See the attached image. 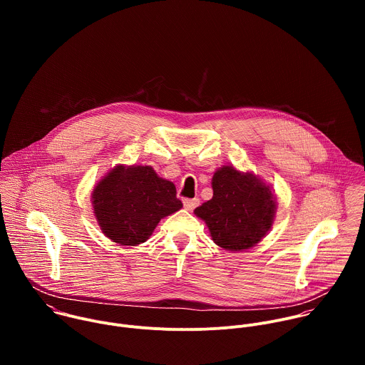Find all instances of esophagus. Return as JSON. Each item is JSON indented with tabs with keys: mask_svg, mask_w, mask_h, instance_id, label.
Masks as SVG:
<instances>
[{
	"mask_svg": "<svg viewBox=\"0 0 365 365\" xmlns=\"http://www.w3.org/2000/svg\"><path fill=\"white\" fill-rule=\"evenodd\" d=\"M199 205V199H196V197H193V199H183V206L186 207L187 211H193L195 207Z\"/></svg>",
	"mask_w": 365,
	"mask_h": 365,
	"instance_id": "1",
	"label": "esophagus"
}]
</instances>
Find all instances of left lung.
<instances>
[{
  "mask_svg": "<svg viewBox=\"0 0 365 365\" xmlns=\"http://www.w3.org/2000/svg\"><path fill=\"white\" fill-rule=\"evenodd\" d=\"M214 196L195 210L215 244L228 251H242L270 230L276 202L269 186L250 173L224 166L212 178Z\"/></svg>",
  "mask_w": 365,
  "mask_h": 365,
  "instance_id": "left-lung-1",
  "label": "left lung"
}]
</instances>
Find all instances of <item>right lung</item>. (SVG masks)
<instances>
[{"mask_svg":"<svg viewBox=\"0 0 365 365\" xmlns=\"http://www.w3.org/2000/svg\"><path fill=\"white\" fill-rule=\"evenodd\" d=\"M92 205L102 232L121 245L147 241L162 218L182 207L175 185L150 166H117L95 186Z\"/></svg>","mask_w":365,"mask_h":365,"instance_id":"add662e5","label":"right lung"}]
</instances>
